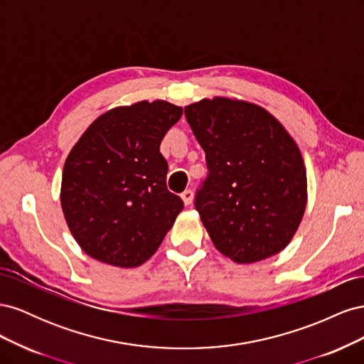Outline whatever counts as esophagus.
Here are the masks:
<instances>
[{
    "mask_svg": "<svg viewBox=\"0 0 364 364\" xmlns=\"http://www.w3.org/2000/svg\"><path fill=\"white\" fill-rule=\"evenodd\" d=\"M181 197H182V200H183V203L188 206V205H191V202H193V190H185L182 194H181Z\"/></svg>",
    "mask_w": 364,
    "mask_h": 364,
    "instance_id": "34e87169",
    "label": "esophagus"
}]
</instances>
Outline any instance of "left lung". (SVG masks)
I'll return each mask as SVG.
<instances>
[{"label": "left lung", "instance_id": "obj_1", "mask_svg": "<svg viewBox=\"0 0 364 364\" xmlns=\"http://www.w3.org/2000/svg\"><path fill=\"white\" fill-rule=\"evenodd\" d=\"M185 118L205 150L208 176L194 206L214 246L240 264L277 255L306 205L293 138L266 109L222 97L186 106Z\"/></svg>", "mask_w": 364, "mask_h": 364}]
</instances>
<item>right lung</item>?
<instances>
[{"label": "right lung", "mask_w": 364, "mask_h": 364, "mask_svg": "<svg viewBox=\"0 0 364 364\" xmlns=\"http://www.w3.org/2000/svg\"><path fill=\"white\" fill-rule=\"evenodd\" d=\"M182 117L168 102H139L98 117L65 161L60 203L87 255L138 267L155 253L183 209L167 188L159 146Z\"/></svg>", "instance_id": "obj_1"}]
</instances>
